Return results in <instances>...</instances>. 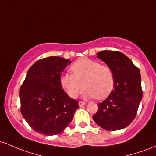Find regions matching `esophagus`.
I'll use <instances>...</instances> for the list:
<instances>
[{
	"label": "esophagus",
	"mask_w": 156,
	"mask_h": 156,
	"mask_svg": "<svg viewBox=\"0 0 156 156\" xmlns=\"http://www.w3.org/2000/svg\"><path fill=\"white\" fill-rule=\"evenodd\" d=\"M87 103H85V102H82V101H80L79 103H78V105H79L80 107H82V106H84Z\"/></svg>",
	"instance_id": "esophagus-1"
}]
</instances>
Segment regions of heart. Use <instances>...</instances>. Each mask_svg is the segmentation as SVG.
I'll return each mask as SVG.
<instances>
[{
  "label": "heart",
  "mask_w": 156,
  "mask_h": 156,
  "mask_svg": "<svg viewBox=\"0 0 156 156\" xmlns=\"http://www.w3.org/2000/svg\"><path fill=\"white\" fill-rule=\"evenodd\" d=\"M73 74L65 73L60 78L62 88L70 98H76L86 88L85 96L103 99L112 92L114 76L112 68L97 61L82 58L70 67Z\"/></svg>",
  "instance_id": "b5f03b06"
}]
</instances>
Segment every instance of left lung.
Masks as SVG:
<instances>
[{
  "instance_id": "1",
  "label": "left lung",
  "mask_w": 156,
  "mask_h": 156,
  "mask_svg": "<svg viewBox=\"0 0 156 156\" xmlns=\"http://www.w3.org/2000/svg\"><path fill=\"white\" fill-rule=\"evenodd\" d=\"M97 54L112 68L114 84L108 98L98 104V110L92 119L105 130L123 129L136 117L142 98L140 71L121 52L103 51Z\"/></svg>"
}]
</instances>
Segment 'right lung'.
Listing matches in <instances>:
<instances>
[{
  "label": "right lung",
  "instance_id": "right-lung-1",
  "mask_svg": "<svg viewBox=\"0 0 156 156\" xmlns=\"http://www.w3.org/2000/svg\"><path fill=\"white\" fill-rule=\"evenodd\" d=\"M69 59L50 56L36 62L26 74L20 90L23 117L36 132L59 134L73 120L78 102L62 89V73Z\"/></svg>",
  "mask_w": 156,
  "mask_h": 156
}]
</instances>
